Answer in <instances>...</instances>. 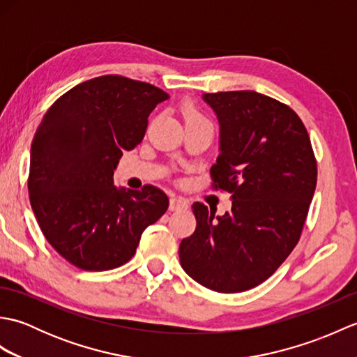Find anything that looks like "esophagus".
<instances>
[{"mask_svg": "<svg viewBox=\"0 0 357 357\" xmlns=\"http://www.w3.org/2000/svg\"><path fill=\"white\" fill-rule=\"evenodd\" d=\"M188 207V202L184 198H179V196H172L170 198V210L178 211V210H185Z\"/></svg>", "mask_w": 357, "mask_h": 357, "instance_id": "obj_1", "label": "esophagus"}]
</instances>
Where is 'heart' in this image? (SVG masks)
Instances as JSON below:
<instances>
[{"label":"heart","instance_id":"1","mask_svg":"<svg viewBox=\"0 0 357 357\" xmlns=\"http://www.w3.org/2000/svg\"><path fill=\"white\" fill-rule=\"evenodd\" d=\"M183 116L185 124H190V123H207L211 124L210 119L204 115V113L198 109V105L192 101H187L183 105Z\"/></svg>","mask_w":357,"mask_h":357}]
</instances>
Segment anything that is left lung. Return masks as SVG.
<instances>
[{"label": "left lung", "instance_id": "left-lung-1", "mask_svg": "<svg viewBox=\"0 0 357 357\" xmlns=\"http://www.w3.org/2000/svg\"><path fill=\"white\" fill-rule=\"evenodd\" d=\"M221 126L211 188L231 195L215 218L195 202L196 230L179 259L196 282L239 293L267 280L299 242L313 199L317 164L307 128L287 104L253 92L204 93Z\"/></svg>", "mask_w": 357, "mask_h": 357}]
</instances>
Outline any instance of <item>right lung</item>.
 Listing matches in <instances>:
<instances>
[{"label": "right lung", "mask_w": 357, "mask_h": 357, "mask_svg": "<svg viewBox=\"0 0 357 357\" xmlns=\"http://www.w3.org/2000/svg\"><path fill=\"white\" fill-rule=\"evenodd\" d=\"M167 98L149 82L104 75L45 112L30 150V204L44 238L75 267L104 271L128 262L142 231L169 208L155 185H113L123 151L142 141L149 115Z\"/></svg>", "instance_id": "right-lung-1"}]
</instances>
